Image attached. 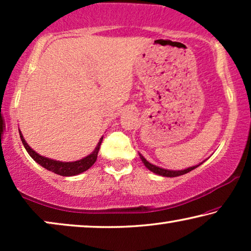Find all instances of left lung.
<instances>
[{
	"label": "left lung",
	"instance_id": "1",
	"mask_svg": "<svg viewBox=\"0 0 251 251\" xmlns=\"http://www.w3.org/2000/svg\"><path fill=\"white\" fill-rule=\"evenodd\" d=\"M139 156H140V159H142L143 163L145 164V167L147 168V169L151 170L154 174L160 175V176H163V177H177V176H181V175H185V174L190 173V171L195 169V168H198L201 164L200 163V164H198V166L187 168V169H184V170H167V169H163V168L156 167V166H154V164L150 163L149 161H147L145 157H144L140 153H139Z\"/></svg>",
	"mask_w": 251,
	"mask_h": 251
}]
</instances>
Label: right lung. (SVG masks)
<instances>
[{
    "label": "right lung",
    "mask_w": 251,
    "mask_h": 251,
    "mask_svg": "<svg viewBox=\"0 0 251 251\" xmlns=\"http://www.w3.org/2000/svg\"><path fill=\"white\" fill-rule=\"evenodd\" d=\"M19 135H20V139H22L24 147H25L27 153L29 154L30 157H32L34 161H36L40 166L46 168L47 170H50L54 174L60 175V176H65V177L75 176V175H78V174L83 173V171H85V170H88L89 168H90L92 164L96 162V160H97L99 149H100V145L102 142V137H101V138L99 139L98 145L96 146L94 152H92L91 154H89L88 156L83 157V159H81L78 161H74V162H61V161L48 159V157H44L42 155H40V154H37L35 151L32 150V147L28 146V144H27L26 140L24 139V137L20 131H19Z\"/></svg>",
    "instance_id": "obj_1"
}]
</instances>
